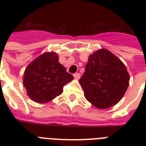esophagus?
Masks as SVG:
<instances>
[{"label":"esophagus","mask_w":146,"mask_h":146,"mask_svg":"<svg viewBox=\"0 0 146 146\" xmlns=\"http://www.w3.org/2000/svg\"><path fill=\"white\" fill-rule=\"evenodd\" d=\"M73 76H74V78H75L76 80H79L80 78V73H76L73 74Z\"/></svg>","instance_id":"obj_1"}]
</instances>
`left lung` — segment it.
I'll return each mask as SVG.
<instances>
[{
    "label": "left lung",
    "instance_id": "8db88e82",
    "mask_svg": "<svg viewBox=\"0 0 146 146\" xmlns=\"http://www.w3.org/2000/svg\"><path fill=\"white\" fill-rule=\"evenodd\" d=\"M129 76L121 60L107 49H101L89 57L80 83L85 97L97 108L113 106L124 96Z\"/></svg>",
    "mask_w": 146,
    "mask_h": 146
}]
</instances>
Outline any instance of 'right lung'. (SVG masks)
<instances>
[{
  "label": "right lung",
  "mask_w": 146,
  "mask_h": 146,
  "mask_svg": "<svg viewBox=\"0 0 146 146\" xmlns=\"http://www.w3.org/2000/svg\"><path fill=\"white\" fill-rule=\"evenodd\" d=\"M73 76L58 61L56 53H44L26 67L23 85L27 95L37 103H46L63 92Z\"/></svg>",
  "instance_id": "right-lung-1"
}]
</instances>
